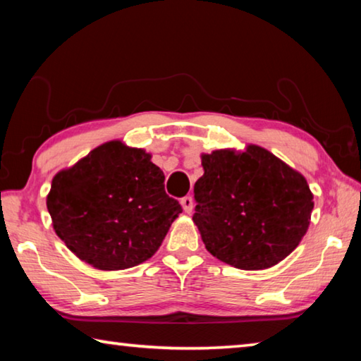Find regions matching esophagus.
<instances>
[{"label": "esophagus", "mask_w": 361, "mask_h": 361, "mask_svg": "<svg viewBox=\"0 0 361 361\" xmlns=\"http://www.w3.org/2000/svg\"><path fill=\"white\" fill-rule=\"evenodd\" d=\"M181 207H183V210H185L186 213H191L192 212L194 200H192L191 195H186V197L181 199Z\"/></svg>", "instance_id": "1"}]
</instances>
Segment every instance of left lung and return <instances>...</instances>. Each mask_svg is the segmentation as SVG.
<instances>
[{"label": "left lung", "instance_id": "left-lung-1", "mask_svg": "<svg viewBox=\"0 0 361 361\" xmlns=\"http://www.w3.org/2000/svg\"><path fill=\"white\" fill-rule=\"evenodd\" d=\"M195 213L205 248L219 261L259 271L286 258L309 228L314 195L301 173L272 152L218 149L202 156Z\"/></svg>", "mask_w": 361, "mask_h": 361}]
</instances>
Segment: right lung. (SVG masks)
<instances>
[{
  "label": "right lung",
  "instance_id": "1",
  "mask_svg": "<svg viewBox=\"0 0 361 361\" xmlns=\"http://www.w3.org/2000/svg\"><path fill=\"white\" fill-rule=\"evenodd\" d=\"M151 154L108 142L59 172L47 195L54 229L79 259L119 271L149 259L183 212Z\"/></svg>",
  "mask_w": 361,
  "mask_h": 361
}]
</instances>
